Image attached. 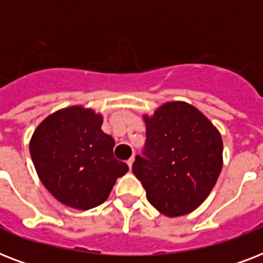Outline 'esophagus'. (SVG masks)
Segmentation results:
<instances>
[{"instance_id": "esophagus-1", "label": "esophagus", "mask_w": 263, "mask_h": 263, "mask_svg": "<svg viewBox=\"0 0 263 263\" xmlns=\"http://www.w3.org/2000/svg\"><path fill=\"white\" fill-rule=\"evenodd\" d=\"M134 161H135V157L132 156L131 158H129V160L127 161V164H128V166H129V169H132V165H134Z\"/></svg>"}]
</instances>
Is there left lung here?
Masks as SVG:
<instances>
[{"label":"left lung","instance_id":"left-lung-1","mask_svg":"<svg viewBox=\"0 0 263 263\" xmlns=\"http://www.w3.org/2000/svg\"><path fill=\"white\" fill-rule=\"evenodd\" d=\"M143 120L144 157L136 156L132 172L158 212L185 216L203 203L220 176L224 148L220 131L183 101L162 103Z\"/></svg>","mask_w":263,"mask_h":263}]
</instances>
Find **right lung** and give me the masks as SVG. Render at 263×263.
I'll return each instance as SVG.
<instances>
[{"label":"right lung","mask_w":263,"mask_h":263,"mask_svg":"<svg viewBox=\"0 0 263 263\" xmlns=\"http://www.w3.org/2000/svg\"><path fill=\"white\" fill-rule=\"evenodd\" d=\"M103 116L82 105L64 107L39 124L30 140L35 171L65 206L88 210L107 199L128 165L113 156L115 139L101 129Z\"/></svg>","instance_id":"right-lung-1"}]
</instances>
